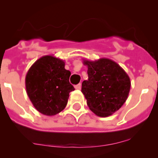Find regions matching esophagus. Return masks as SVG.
<instances>
[{
    "mask_svg": "<svg viewBox=\"0 0 158 158\" xmlns=\"http://www.w3.org/2000/svg\"><path fill=\"white\" fill-rule=\"evenodd\" d=\"M81 87H82V85L80 83L78 84V85H75V89H81Z\"/></svg>",
    "mask_w": 158,
    "mask_h": 158,
    "instance_id": "34e87169",
    "label": "esophagus"
}]
</instances>
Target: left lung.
<instances>
[{
    "mask_svg": "<svg viewBox=\"0 0 158 158\" xmlns=\"http://www.w3.org/2000/svg\"><path fill=\"white\" fill-rule=\"evenodd\" d=\"M83 60L89 79L82 84L89 109L99 117H108L126 102L131 89L128 75L117 63L108 58Z\"/></svg>",
    "mask_w": 158,
    "mask_h": 158,
    "instance_id": "1",
    "label": "left lung"
}]
</instances>
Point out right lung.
<instances>
[{"mask_svg": "<svg viewBox=\"0 0 158 158\" xmlns=\"http://www.w3.org/2000/svg\"><path fill=\"white\" fill-rule=\"evenodd\" d=\"M70 75L61 59L47 55L36 60L25 78L27 93L35 109L47 116L63 111L69 92L75 90L69 83Z\"/></svg>", "mask_w": 158, "mask_h": 158, "instance_id": "right-lung-1", "label": "right lung"}]
</instances>
